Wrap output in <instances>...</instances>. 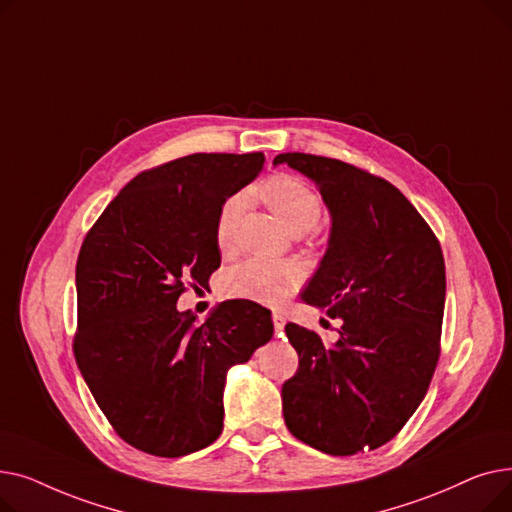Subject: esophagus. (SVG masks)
<instances>
[{
    "instance_id": "34e87169",
    "label": "esophagus",
    "mask_w": 512,
    "mask_h": 512,
    "mask_svg": "<svg viewBox=\"0 0 512 512\" xmlns=\"http://www.w3.org/2000/svg\"><path fill=\"white\" fill-rule=\"evenodd\" d=\"M272 321H274V330H276V332H282V330H284L286 317H284L280 311H274V315H272Z\"/></svg>"
}]
</instances>
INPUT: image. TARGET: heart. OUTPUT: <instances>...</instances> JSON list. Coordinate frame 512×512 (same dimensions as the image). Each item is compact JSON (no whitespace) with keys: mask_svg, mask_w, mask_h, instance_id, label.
Returning a JSON list of instances; mask_svg holds the SVG:
<instances>
[{"mask_svg":"<svg viewBox=\"0 0 512 512\" xmlns=\"http://www.w3.org/2000/svg\"><path fill=\"white\" fill-rule=\"evenodd\" d=\"M259 197L270 207L280 222L292 232H305L313 228L321 213L324 199L305 180L276 174L259 186ZM245 197L232 195L220 207L215 220V242L228 253L234 247L236 224L240 218ZM305 280V267L299 261H274L267 257H251L238 263L226 276V290L232 297L251 299L263 305H280Z\"/></svg>","mask_w":512,"mask_h":512,"instance_id":"1","label":"heart"}]
</instances>
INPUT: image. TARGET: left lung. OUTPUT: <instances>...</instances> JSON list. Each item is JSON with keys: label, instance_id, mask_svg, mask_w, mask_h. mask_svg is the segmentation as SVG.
<instances>
[{"label": "left lung", "instance_id": "left-lung-1", "mask_svg": "<svg viewBox=\"0 0 512 512\" xmlns=\"http://www.w3.org/2000/svg\"><path fill=\"white\" fill-rule=\"evenodd\" d=\"M319 186L332 234L303 301L342 319L338 340L286 324L299 369L282 386L294 438L334 456L390 442L440 359L446 267L434 230L388 180L346 161L280 153Z\"/></svg>", "mask_w": 512, "mask_h": 512}]
</instances>
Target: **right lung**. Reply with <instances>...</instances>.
Listing matches in <instances>:
<instances>
[{
  "instance_id": "right-lung-1",
  "label": "right lung",
  "mask_w": 512,
  "mask_h": 512,
  "mask_svg": "<svg viewBox=\"0 0 512 512\" xmlns=\"http://www.w3.org/2000/svg\"><path fill=\"white\" fill-rule=\"evenodd\" d=\"M263 153H193L134 176L87 232L76 261L74 357L130 446L191 454L224 427L226 371L274 334L270 309L222 303L203 324L176 301L220 267L215 220Z\"/></svg>"
}]
</instances>
